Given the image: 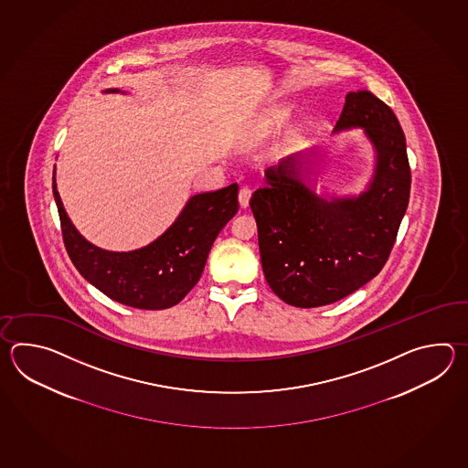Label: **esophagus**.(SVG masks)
<instances>
[{
	"label": "esophagus",
	"instance_id": "esophagus-1",
	"mask_svg": "<svg viewBox=\"0 0 468 468\" xmlns=\"http://www.w3.org/2000/svg\"><path fill=\"white\" fill-rule=\"evenodd\" d=\"M250 189L249 187H240L239 189V204H240V207H248L249 206V199H250Z\"/></svg>",
	"mask_w": 468,
	"mask_h": 468
}]
</instances>
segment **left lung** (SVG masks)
<instances>
[{"mask_svg": "<svg viewBox=\"0 0 468 468\" xmlns=\"http://www.w3.org/2000/svg\"><path fill=\"white\" fill-rule=\"evenodd\" d=\"M361 127L377 150L369 189L358 197H318L298 177L299 155L268 170L250 197L262 271L284 303L318 308L346 298L387 264L411 187L405 133L371 91H349L336 130Z\"/></svg>", "mask_w": 468, "mask_h": 468, "instance_id": "8db88e82", "label": "left lung"}]
</instances>
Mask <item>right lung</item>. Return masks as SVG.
Masks as SVG:
<instances>
[{
    "label": "right lung",
    "instance_id": "1",
    "mask_svg": "<svg viewBox=\"0 0 468 468\" xmlns=\"http://www.w3.org/2000/svg\"><path fill=\"white\" fill-rule=\"evenodd\" d=\"M238 184H230L196 194L169 229L149 246L110 252L90 244L73 228L53 176L61 236L73 266L105 296L139 309L172 308L197 284L214 240L238 212Z\"/></svg>",
    "mask_w": 468,
    "mask_h": 468
}]
</instances>
